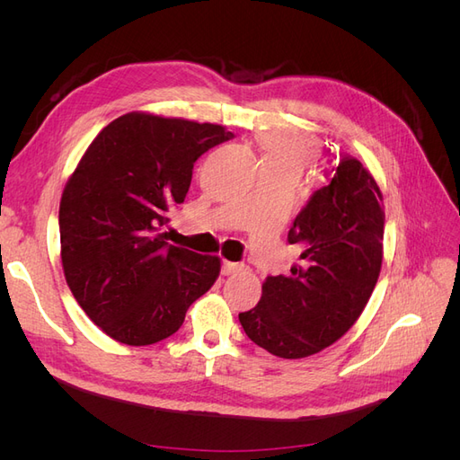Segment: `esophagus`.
<instances>
[{"mask_svg": "<svg viewBox=\"0 0 460 460\" xmlns=\"http://www.w3.org/2000/svg\"><path fill=\"white\" fill-rule=\"evenodd\" d=\"M243 264L240 262H232V261H222L220 264V272L225 276H230V274H238L242 270Z\"/></svg>", "mask_w": 460, "mask_h": 460, "instance_id": "esophagus-1", "label": "esophagus"}]
</instances>
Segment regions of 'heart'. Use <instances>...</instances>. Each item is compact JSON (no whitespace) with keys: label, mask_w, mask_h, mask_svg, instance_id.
I'll return each mask as SVG.
<instances>
[{"label":"heart","mask_w":460,"mask_h":460,"mask_svg":"<svg viewBox=\"0 0 460 460\" xmlns=\"http://www.w3.org/2000/svg\"><path fill=\"white\" fill-rule=\"evenodd\" d=\"M264 169L288 171L299 176L313 159L314 147L303 136L288 132H267L259 136Z\"/></svg>","instance_id":"b5f03b06"}]
</instances>
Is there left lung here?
<instances>
[{"instance_id":"left-lung-1","label":"left lung","mask_w":460,"mask_h":460,"mask_svg":"<svg viewBox=\"0 0 460 460\" xmlns=\"http://www.w3.org/2000/svg\"><path fill=\"white\" fill-rule=\"evenodd\" d=\"M328 182L288 232L301 261L267 276L257 307L240 313L247 338L282 358H303L338 341L363 313L382 269V193L363 163L340 153Z\"/></svg>"}]
</instances>
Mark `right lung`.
Listing matches in <instances>:
<instances>
[{"mask_svg": "<svg viewBox=\"0 0 460 460\" xmlns=\"http://www.w3.org/2000/svg\"><path fill=\"white\" fill-rule=\"evenodd\" d=\"M218 124L128 113L95 136L59 207L66 284L92 323L127 345H151L182 326L211 288L220 259L164 242L193 163L232 140Z\"/></svg>", "mask_w": 460, "mask_h": 460, "instance_id": "add662e5", "label": "right lung"}]
</instances>
